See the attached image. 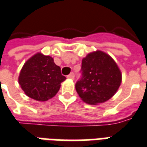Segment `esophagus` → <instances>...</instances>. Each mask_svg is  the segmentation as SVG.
Segmentation results:
<instances>
[{"label":"esophagus","mask_w":147,"mask_h":147,"mask_svg":"<svg viewBox=\"0 0 147 147\" xmlns=\"http://www.w3.org/2000/svg\"><path fill=\"white\" fill-rule=\"evenodd\" d=\"M67 78H70V79H74V78H75V75H74V73H70L69 76H67Z\"/></svg>","instance_id":"34e87169"}]
</instances>
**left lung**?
<instances>
[{
    "instance_id": "left-lung-1",
    "label": "left lung",
    "mask_w": 147,
    "mask_h": 147,
    "mask_svg": "<svg viewBox=\"0 0 147 147\" xmlns=\"http://www.w3.org/2000/svg\"><path fill=\"white\" fill-rule=\"evenodd\" d=\"M82 76L76 82V92L84 102L89 105L109 100L122 81V74L115 61L100 50L88 53L83 58Z\"/></svg>"
}]
</instances>
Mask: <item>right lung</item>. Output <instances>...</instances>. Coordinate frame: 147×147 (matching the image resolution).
I'll list each match as a JSON object with an SVG mask.
<instances>
[{
    "mask_svg": "<svg viewBox=\"0 0 147 147\" xmlns=\"http://www.w3.org/2000/svg\"><path fill=\"white\" fill-rule=\"evenodd\" d=\"M66 78L49 55L37 53L22 67L18 82L24 93L38 101H46L57 94Z\"/></svg>",
    "mask_w": 147,
    "mask_h": 147,
    "instance_id": "right-lung-1",
    "label": "right lung"
}]
</instances>
